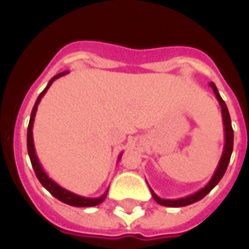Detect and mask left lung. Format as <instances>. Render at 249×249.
<instances>
[{
	"label": "left lung",
	"instance_id": "8db88e82",
	"mask_svg": "<svg viewBox=\"0 0 249 249\" xmlns=\"http://www.w3.org/2000/svg\"><path fill=\"white\" fill-rule=\"evenodd\" d=\"M209 87L213 89L214 96L217 98L220 107H221L223 124H224V149H223V155L220 157L219 165H217V168H216V171H214L213 173V176L211 178V180H209L208 184H207L205 187L201 188V189H198L197 192L192 193V195H189V196H185V197L161 198L159 197L156 193L152 191V188L149 187L152 196L156 200V203H159L160 205H165V207H185V205H191V204L196 203L198 200H201V198L205 197V196L219 184L221 178L224 176L228 164H230L231 155H232V149H233V129H232V124H231L230 112H228V108H227V105H225L224 100L220 96V93L219 90H217L216 85H214L213 82H209Z\"/></svg>",
	"mask_w": 249,
	"mask_h": 249
}]
</instances>
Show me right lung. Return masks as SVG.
<instances>
[{
    "label": "right lung",
    "instance_id": "1",
    "mask_svg": "<svg viewBox=\"0 0 249 249\" xmlns=\"http://www.w3.org/2000/svg\"><path fill=\"white\" fill-rule=\"evenodd\" d=\"M66 73H68V71H62V73H58L57 76L53 77L51 81L48 82V85H46L45 89L40 93V96L36 100L35 107L32 109V114H30L29 125H28V139H26V141H28V153H29L30 162H32V167L35 169V173L36 176H37V178H38V181H40V183L42 184V187L45 188L46 191H49L54 197L58 198L62 203L68 204V205H71V207H94V205H98V204H101L104 200H105L107 193H108V189H107V192L104 193L103 196H100V197H84V196H80V195H76V193L71 192V191H68L65 188H62L61 185H58L54 180H52V178L48 176V173L42 169L40 161H38V157L36 155L35 141H33V124H35L37 107H38V104H40L41 98L44 97V94H45V93L48 92V89L51 88L53 81L57 80L58 77L65 76ZM121 156H123V153H120L119 160L121 159Z\"/></svg>",
    "mask_w": 249,
    "mask_h": 249
}]
</instances>
